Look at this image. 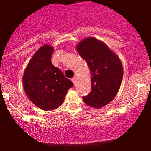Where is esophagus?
Wrapping results in <instances>:
<instances>
[{"label":"esophagus","mask_w":151,"mask_h":151,"mask_svg":"<svg viewBox=\"0 0 151 151\" xmlns=\"http://www.w3.org/2000/svg\"><path fill=\"white\" fill-rule=\"evenodd\" d=\"M71 81H72V82L73 83V85H75L76 83H77V78H73L71 79Z\"/></svg>","instance_id":"1"}]
</instances>
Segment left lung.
Returning a JSON list of instances; mask_svg holds the SVG:
<instances>
[{
    "mask_svg": "<svg viewBox=\"0 0 151 151\" xmlns=\"http://www.w3.org/2000/svg\"><path fill=\"white\" fill-rule=\"evenodd\" d=\"M77 51L88 65L92 75V91L83 96L87 105L101 108L116 96L123 78L122 62L105 44L88 37L77 45Z\"/></svg>",
    "mask_w": 151,
    "mask_h": 151,
    "instance_id": "1",
    "label": "left lung"
}]
</instances>
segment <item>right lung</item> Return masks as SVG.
Masks as SVG:
<instances>
[{
    "mask_svg": "<svg viewBox=\"0 0 151 151\" xmlns=\"http://www.w3.org/2000/svg\"><path fill=\"white\" fill-rule=\"evenodd\" d=\"M53 51L48 45L39 48L22 77L23 88L29 100L44 110H55L61 106L68 89L73 86L72 81L52 65Z\"/></svg>",
    "mask_w": 151,
    "mask_h": 151,
    "instance_id": "add662e5",
    "label": "right lung"
}]
</instances>
